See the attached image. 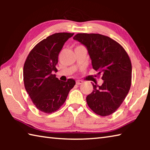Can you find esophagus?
I'll use <instances>...</instances> for the list:
<instances>
[{
    "label": "esophagus",
    "instance_id": "1",
    "mask_svg": "<svg viewBox=\"0 0 150 150\" xmlns=\"http://www.w3.org/2000/svg\"><path fill=\"white\" fill-rule=\"evenodd\" d=\"M83 83V81H81V80H77V81H76V84H77V85H81V84H82Z\"/></svg>",
    "mask_w": 150,
    "mask_h": 150
}]
</instances>
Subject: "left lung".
<instances>
[{
	"label": "left lung",
	"mask_w": 150,
	"mask_h": 150,
	"mask_svg": "<svg viewBox=\"0 0 150 150\" xmlns=\"http://www.w3.org/2000/svg\"><path fill=\"white\" fill-rule=\"evenodd\" d=\"M73 39L87 49L93 68L102 75L103 83L94 85L86 98L94 112L110 115L125 99L131 86L132 64L121 45L110 38L98 34H77Z\"/></svg>",
	"instance_id": "1"
}]
</instances>
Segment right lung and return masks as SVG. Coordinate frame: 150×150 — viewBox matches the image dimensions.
Returning <instances> with one entry per match:
<instances>
[{
    "instance_id": "1",
    "label": "right lung",
    "mask_w": 150,
    "mask_h": 150,
    "mask_svg": "<svg viewBox=\"0 0 150 150\" xmlns=\"http://www.w3.org/2000/svg\"><path fill=\"white\" fill-rule=\"evenodd\" d=\"M71 33H56L39 42L28 55L23 70L24 87L39 110L52 113L65 103L75 80L62 81L53 75L63 45L72 37Z\"/></svg>"
}]
</instances>
